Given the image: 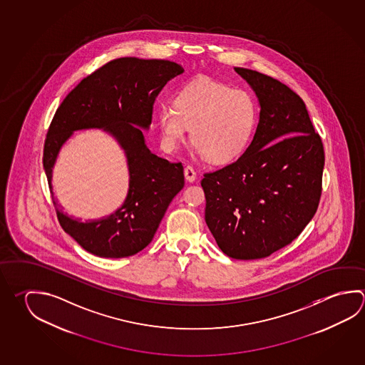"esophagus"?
Masks as SVG:
<instances>
[{
	"label": "esophagus",
	"mask_w": 365,
	"mask_h": 365,
	"mask_svg": "<svg viewBox=\"0 0 365 365\" xmlns=\"http://www.w3.org/2000/svg\"><path fill=\"white\" fill-rule=\"evenodd\" d=\"M185 177L187 182H195L196 177H197V174H196L193 168L190 167V165H187V167L185 168Z\"/></svg>",
	"instance_id": "esophagus-1"
}]
</instances>
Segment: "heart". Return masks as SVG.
I'll list each match as a JSON object with an SVG mask.
<instances>
[{
	"instance_id": "obj_1",
	"label": "heart",
	"mask_w": 365,
	"mask_h": 365,
	"mask_svg": "<svg viewBox=\"0 0 365 365\" xmlns=\"http://www.w3.org/2000/svg\"><path fill=\"white\" fill-rule=\"evenodd\" d=\"M161 142L174 150L191 128V142L212 164L236 160L255 127L256 106L245 91L210 78H197L178 92L173 103L158 109Z\"/></svg>"
}]
</instances>
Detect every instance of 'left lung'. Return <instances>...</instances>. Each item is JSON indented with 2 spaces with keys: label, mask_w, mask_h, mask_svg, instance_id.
<instances>
[{
  "label": "left lung",
  "mask_w": 365,
  "mask_h": 365,
  "mask_svg": "<svg viewBox=\"0 0 365 365\" xmlns=\"http://www.w3.org/2000/svg\"><path fill=\"white\" fill-rule=\"evenodd\" d=\"M260 108L235 163L205 174V222L232 259L254 260L292 242L319 204L324 150L300 96L274 78L235 68Z\"/></svg>",
  "instance_id": "1"
}]
</instances>
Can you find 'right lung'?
<instances>
[{
    "label": "right lung",
    "mask_w": 365,
    "mask_h": 365,
    "mask_svg": "<svg viewBox=\"0 0 365 365\" xmlns=\"http://www.w3.org/2000/svg\"><path fill=\"white\" fill-rule=\"evenodd\" d=\"M185 69L168 60L122 58L84 78L58 106L47 132L43 169L51 191L58 154L74 131L101 128L123 148L129 167V192L114 213L82 222L56 207L63 230L81 247L100 257H127L153 241L161 219L185 185L183 165L153 154L143 130L165 84Z\"/></svg>",
    "instance_id": "add662e5"
}]
</instances>
